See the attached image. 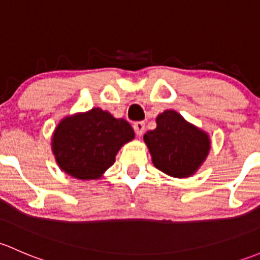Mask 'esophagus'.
Returning <instances> with one entry per match:
<instances>
[{
	"label": "esophagus",
	"instance_id": "obj_1",
	"mask_svg": "<svg viewBox=\"0 0 260 260\" xmlns=\"http://www.w3.org/2000/svg\"><path fill=\"white\" fill-rule=\"evenodd\" d=\"M134 130H135L136 135L141 136L144 134V130H145V122L143 121H138L134 124Z\"/></svg>",
	"mask_w": 260,
	"mask_h": 260
}]
</instances>
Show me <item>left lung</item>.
Wrapping results in <instances>:
<instances>
[{
    "instance_id": "left-lung-1",
    "label": "left lung",
    "mask_w": 260,
    "mask_h": 260,
    "mask_svg": "<svg viewBox=\"0 0 260 260\" xmlns=\"http://www.w3.org/2000/svg\"><path fill=\"white\" fill-rule=\"evenodd\" d=\"M156 169L173 178L194 175L209 155L210 136L175 110L156 116V127L144 135Z\"/></svg>"
}]
</instances>
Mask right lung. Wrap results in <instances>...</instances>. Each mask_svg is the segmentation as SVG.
Listing matches in <instances>:
<instances>
[{
	"label": "right lung",
	"instance_id": "add662e5",
	"mask_svg": "<svg viewBox=\"0 0 260 260\" xmlns=\"http://www.w3.org/2000/svg\"><path fill=\"white\" fill-rule=\"evenodd\" d=\"M135 138L126 120L92 108L60 120L51 138L58 168L79 180H98L115 162L121 146Z\"/></svg>",
	"mask_w": 260,
	"mask_h": 260
}]
</instances>
